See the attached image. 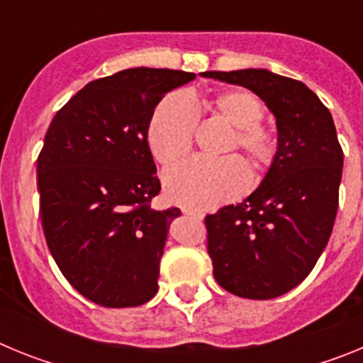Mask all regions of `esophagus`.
Here are the masks:
<instances>
[{"mask_svg":"<svg viewBox=\"0 0 363 363\" xmlns=\"http://www.w3.org/2000/svg\"><path fill=\"white\" fill-rule=\"evenodd\" d=\"M184 214L189 218H194V220H203V214L198 213V211H192V209H184Z\"/></svg>","mask_w":363,"mask_h":363,"instance_id":"34e87169","label":"esophagus"}]
</instances>
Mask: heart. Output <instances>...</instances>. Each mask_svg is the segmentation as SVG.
Listing matches in <instances>:
<instances>
[{
  "instance_id": "heart-1",
  "label": "heart",
  "mask_w": 363,
  "mask_h": 363,
  "mask_svg": "<svg viewBox=\"0 0 363 363\" xmlns=\"http://www.w3.org/2000/svg\"><path fill=\"white\" fill-rule=\"evenodd\" d=\"M209 111L234 129L229 150L238 147L249 160L252 176L269 165L274 156V140L259 125L264 120V104L243 89L218 92L209 101ZM196 130V112L185 96H167L154 108L147 129V142L152 156L163 165L185 158ZM249 176L238 158L220 162H192L174 167L163 174L167 198L189 209H211L227 203L245 191Z\"/></svg>"
}]
</instances>
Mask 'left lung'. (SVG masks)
I'll list each match as a JSON object with an SVG mask.
<instances>
[{
    "label": "left lung",
    "instance_id": "obj_1",
    "mask_svg": "<svg viewBox=\"0 0 363 363\" xmlns=\"http://www.w3.org/2000/svg\"><path fill=\"white\" fill-rule=\"evenodd\" d=\"M255 92L277 120L278 145L262 184L242 203L205 218L218 284L271 300L309 277L338 211L344 152L331 112L306 83L267 69L201 74Z\"/></svg>",
    "mask_w": 363,
    "mask_h": 363
}]
</instances>
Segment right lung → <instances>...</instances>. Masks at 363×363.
<instances>
[{
  "instance_id": "1",
  "label": "right lung",
  "mask_w": 363,
  "mask_h": 363,
  "mask_svg": "<svg viewBox=\"0 0 363 363\" xmlns=\"http://www.w3.org/2000/svg\"><path fill=\"white\" fill-rule=\"evenodd\" d=\"M196 74L136 67L86 83L50 121L38 156L45 240L74 289L104 307L158 293L160 259L182 211L162 191L147 129L160 99Z\"/></svg>"
}]
</instances>
